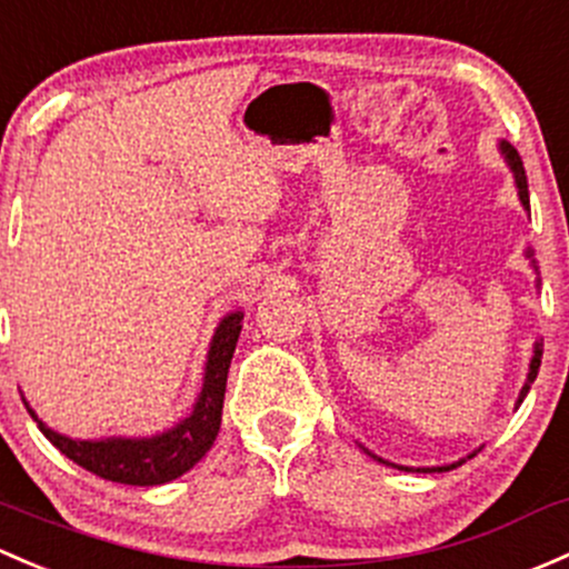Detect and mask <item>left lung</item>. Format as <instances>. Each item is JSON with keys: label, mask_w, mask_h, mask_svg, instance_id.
Masks as SVG:
<instances>
[{"label": "left lung", "mask_w": 569, "mask_h": 569, "mask_svg": "<svg viewBox=\"0 0 569 569\" xmlns=\"http://www.w3.org/2000/svg\"><path fill=\"white\" fill-rule=\"evenodd\" d=\"M501 152H505L507 163H510L512 174H516V184H518V196H521V204L529 209V188H526V171H523L521 154H518L516 147H510V143H507V141H501ZM526 256H531V250H526ZM540 360H542V343H537L535 346V357H531V365H529V379H526V385H523V390H521V398H518V403H523V398H526V392H529L531 381L537 379V370H540ZM458 463H463V460H458ZM458 463L436 466V469H417V471H450V469H456ZM398 469H403V466H398ZM406 471H409V469H406Z\"/></svg>", "instance_id": "1"}]
</instances>
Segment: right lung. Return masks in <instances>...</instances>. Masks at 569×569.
Returning a JSON list of instances; mask_svg holds the SVG:
<instances>
[{
  "label": "right lung",
  "mask_w": 569,
  "mask_h": 569,
  "mask_svg": "<svg viewBox=\"0 0 569 569\" xmlns=\"http://www.w3.org/2000/svg\"><path fill=\"white\" fill-rule=\"evenodd\" d=\"M239 330H242V313H229L220 321L212 346H209L204 387L196 400L193 415L179 422L177 428L152 436V439H68V436H59L57 430L43 426L29 406L27 411L38 420V428L43 430L46 439L81 469L92 471L103 480L122 482V486H163L193 469L218 436L226 379H229Z\"/></svg>",
  "instance_id": "right-lung-1"
}]
</instances>
